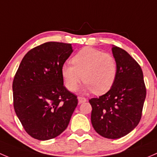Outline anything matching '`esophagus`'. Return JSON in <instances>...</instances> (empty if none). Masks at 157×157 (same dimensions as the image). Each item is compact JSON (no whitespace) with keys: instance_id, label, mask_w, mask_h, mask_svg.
<instances>
[{"instance_id":"1","label":"esophagus","mask_w":157,"mask_h":157,"mask_svg":"<svg viewBox=\"0 0 157 157\" xmlns=\"http://www.w3.org/2000/svg\"><path fill=\"white\" fill-rule=\"evenodd\" d=\"M78 103H85V101H87L86 98H83V97H78Z\"/></svg>"}]
</instances>
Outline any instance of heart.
Segmentation results:
<instances>
[{
  "label": "heart",
  "instance_id": "obj_1",
  "mask_svg": "<svg viewBox=\"0 0 157 157\" xmlns=\"http://www.w3.org/2000/svg\"><path fill=\"white\" fill-rule=\"evenodd\" d=\"M71 63L72 66L62 67V76L70 91L76 90L82 80L85 83V89L96 94L106 93L113 85L117 75V63L111 54L85 48L72 58Z\"/></svg>",
  "mask_w": 157,
  "mask_h": 157
}]
</instances>
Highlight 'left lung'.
Returning a JSON list of instances; mask_svg holds the SVG:
<instances>
[{
	"label": "left lung",
	"instance_id": "obj_1",
	"mask_svg": "<svg viewBox=\"0 0 157 157\" xmlns=\"http://www.w3.org/2000/svg\"><path fill=\"white\" fill-rule=\"evenodd\" d=\"M117 63L113 85L105 94L89 100L94 130L106 138L128 135L138 125L146 98V86L140 65L125 50L114 46Z\"/></svg>",
	"mask_w": 157,
	"mask_h": 157
}]
</instances>
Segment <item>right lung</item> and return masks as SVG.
I'll list each match as a JSON object with an SVG mask.
<instances>
[{"instance_id": "add662e5", "label": "right lung", "mask_w": 157, "mask_h": 157, "mask_svg": "<svg viewBox=\"0 0 157 157\" xmlns=\"http://www.w3.org/2000/svg\"><path fill=\"white\" fill-rule=\"evenodd\" d=\"M73 50L71 44L46 42L30 50L13 82V107L25 132L40 140L67 128L78 105L63 85L62 67Z\"/></svg>"}]
</instances>
